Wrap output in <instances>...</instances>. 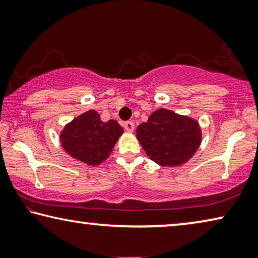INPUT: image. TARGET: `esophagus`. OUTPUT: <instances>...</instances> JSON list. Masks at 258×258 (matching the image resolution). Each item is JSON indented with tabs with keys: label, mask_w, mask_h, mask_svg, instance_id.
<instances>
[{
	"label": "esophagus",
	"mask_w": 258,
	"mask_h": 258,
	"mask_svg": "<svg viewBox=\"0 0 258 258\" xmlns=\"http://www.w3.org/2000/svg\"><path fill=\"white\" fill-rule=\"evenodd\" d=\"M124 127L125 130L127 131V132H133L134 131V124L132 121H126L124 124Z\"/></svg>",
	"instance_id": "obj_1"
}]
</instances>
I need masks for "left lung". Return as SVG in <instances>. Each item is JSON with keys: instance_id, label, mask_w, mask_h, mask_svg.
<instances>
[{"instance_id": "8db88e82", "label": "left lung", "mask_w": 258, "mask_h": 258, "mask_svg": "<svg viewBox=\"0 0 258 258\" xmlns=\"http://www.w3.org/2000/svg\"><path fill=\"white\" fill-rule=\"evenodd\" d=\"M136 132L149 159L162 167H179L186 163L203 140L198 120L164 107L154 111Z\"/></svg>"}]
</instances>
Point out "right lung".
I'll list each match as a JSON object with an SVG mask.
<instances>
[{
	"instance_id": "obj_1",
	"label": "right lung",
	"mask_w": 258,
	"mask_h": 258,
	"mask_svg": "<svg viewBox=\"0 0 258 258\" xmlns=\"http://www.w3.org/2000/svg\"><path fill=\"white\" fill-rule=\"evenodd\" d=\"M124 130L116 120L102 121L97 111L89 110L60 131L61 147L73 159L87 166H99L110 156Z\"/></svg>"
}]
</instances>
